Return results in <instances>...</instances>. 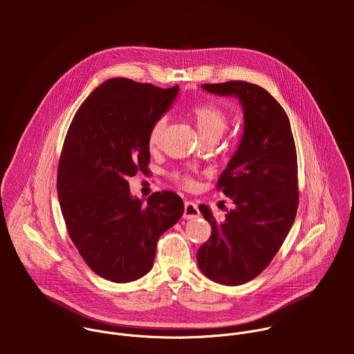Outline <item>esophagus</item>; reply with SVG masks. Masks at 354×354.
<instances>
[{"instance_id": "obj_1", "label": "esophagus", "mask_w": 354, "mask_h": 354, "mask_svg": "<svg viewBox=\"0 0 354 354\" xmlns=\"http://www.w3.org/2000/svg\"><path fill=\"white\" fill-rule=\"evenodd\" d=\"M200 217L198 206L194 201H185V210H183V218L185 220H194Z\"/></svg>"}]
</instances>
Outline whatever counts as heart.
Returning <instances> with one entry per match:
<instances>
[{
	"mask_svg": "<svg viewBox=\"0 0 354 354\" xmlns=\"http://www.w3.org/2000/svg\"><path fill=\"white\" fill-rule=\"evenodd\" d=\"M190 115L196 123L197 131L201 138H205L207 136H218L220 137L228 126L227 115L224 113V111L221 108H218L214 104L194 105L190 109ZM165 127H167L165 116H162L154 122V124H153V127H151L149 134H148V144L151 147L158 145ZM175 178H176V180H179L180 183H183L186 186L190 185L189 178L185 175H176Z\"/></svg>",
	"mask_w": 354,
	"mask_h": 354,
	"instance_id": "obj_1",
	"label": "heart"
}]
</instances>
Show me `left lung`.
I'll list each match as a JSON object with an SVG mask.
<instances>
[{"label": "left lung", "mask_w": 354, "mask_h": 354, "mask_svg": "<svg viewBox=\"0 0 354 354\" xmlns=\"http://www.w3.org/2000/svg\"><path fill=\"white\" fill-rule=\"evenodd\" d=\"M201 88L236 97L243 130L217 185L234 209L217 223L209 206H198L212 236L197 250V266L216 283L239 286L269 266L292 227L298 207L295 144L284 109L262 86L230 81Z\"/></svg>", "instance_id": "obj_1"}]
</instances>
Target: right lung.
I'll return each instance as SVG.
<instances>
[{
	"instance_id": "right-lung-1",
	"label": "right lung",
	"mask_w": 354,
	"mask_h": 354,
	"mask_svg": "<svg viewBox=\"0 0 354 354\" xmlns=\"http://www.w3.org/2000/svg\"><path fill=\"white\" fill-rule=\"evenodd\" d=\"M178 92L111 78L84 100L66 136L57 175L62 213L85 263L113 283L153 269L160 236L183 214L176 193H153L144 205L127 182L147 172L149 130Z\"/></svg>"
}]
</instances>
